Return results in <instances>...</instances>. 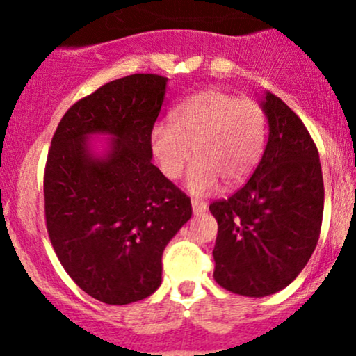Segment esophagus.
Instances as JSON below:
<instances>
[{"label": "esophagus", "instance_id": "34e87169", "mask_svg": "<svg viewBox=\"0 0 356 356\" xmlns=\"http://www.w3.org/2000/svg\"><path fill=\"white\" fill-rule=\"evenodd\" d=\"M191 209H193V213H203L207 210V203L205 202H200V200H191Z\"/></svg>", "mask_w": 356, "mask_h": 356}]
</instances>
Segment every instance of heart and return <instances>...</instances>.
<instances>
[{
	"instance_id": "b5f03b06",
	"label": "heart",
	"mask_w": 356,
	"mask_h": 356,
	"mask_svg": "<svg viewBox=\"0 0 356 356\" xmlns=\"http://www.w3.org/2000/svg\"><path fill=\"white\" fill-rule=\"evenodd\" d=\"M151 153L166 178L181 177L191 158L198 159L186 177L191 193H210L220 179L234 186L257 166L266 145V114L257 102L218 89L191 95L173 111V124L151 131Z\"/></svg>"
}]
</instances>
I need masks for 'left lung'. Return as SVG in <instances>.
Wrapping results in <instances>:
<instances>
[{
	"mask_svg": "<svg viewBox=\"0 0 356 356\" xmlns=\"http://www.w3.org/2000/svg\"><path fill=\"white\" fill-rule=\"evenodd\" d=\"M269 138L252 177L210 203L218 223L215 281L230 293L264 298L289 286L316 249L325 186L306 126L270 92L261 101Z\"/></svg>",
	"mask_w": 356,
	"mask_h": 356,
	"instance_id": "left-lung-1",
	"label": "left lung"
}]
</instances>
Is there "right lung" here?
<instances>
[{
  "label": "right lung",
  "instance_id": "add662e5",
  "mask_svg": "<svg viewBox=\"0 0 356 356\" xmlns=\"http://www.w3.org/2000/svg\"><path fill=\"white\" fill-rule=\"evenodd\" d=\"M166 77L107 82L63 114L43 177L47 230L60 264L106 305L141 301L161 284L168 242L190 220V198L151 163ZM92 134L111 136L106 153Z\"/></svg>",
  "mask_w": 356,
  "mask_h": 356
}]
</instances>
